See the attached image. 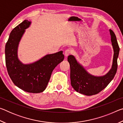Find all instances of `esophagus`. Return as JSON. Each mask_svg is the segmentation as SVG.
Wrapping results in <instances>:
<instances>
[{"label": "esophagus", "mask_w": 123, "mask_h": 123, "mask_svg": "<svg viewBox=\"0 0 123 123\" xmlns=\"http://www.w3.org/2000/svg\"><path fill=\"white\" fill-rule=\"evenodd\" d=\"M71 53H72L71 50L69 49H67L65 51H64V55H65L66 56H68L70 55Z\"/></svg>", "instance_id": "obj_1"}]
</instances>
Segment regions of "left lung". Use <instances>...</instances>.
<instances>
[{
  "instance_id": "obj_1",
  "label": "left lung",
  "mask_w": 123,
  "mask_h": 123,
  "mask_svg": "<svg viewBox=\"0 0 123 123\" xmlns=\"http://www.w3.org/2000/svg\"><path fill=\"white\" fill-rule=\"evenodd\" d=\"M110 32L114 55L112 68L105 75L99 77L92 75L78 63L74 56H68V61L70 64L71 85L78 92L86 95L97 94L105 88L115 76L118 67L117 59L119 55V47L114 33L111 29Z\"/></svg>"
}]
</instances>
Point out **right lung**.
Listing matches in <instances>:
<instances>
[{
	"instance_id": "1",
	"label": "right lung",
	"mask_w": 123,
	"mask_h": 123,
	"mask_svg": "<svg viewBox=\"0 0 123 123\" xmlns=\"http://www.w3.org/2000/svg\"><path fill=\"white\" fill-rule=\"evenodd\" d=\"M31 22L25 20L12 30L5 45V63L12 82L27 92L38 93L45 90L52 72L64 59L63 51L45 56L35 63L24 64L17 57V48L21 37Z\"/></svg>"
}]
</instances>
